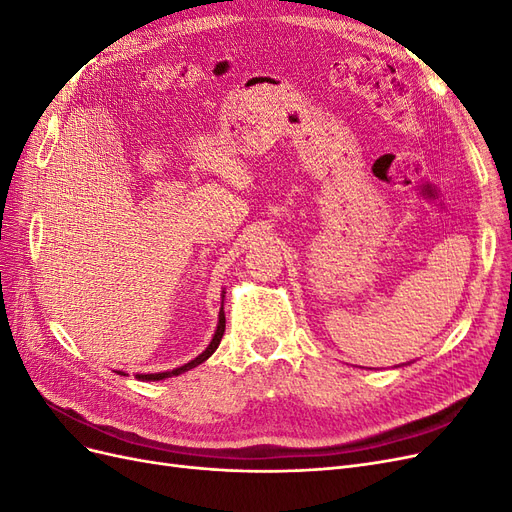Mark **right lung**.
<instances>
[{
    "label": "right lung",
    "instance_id": "1",
    "mask_svg": "<svg viewBox=\"0 0 512 512\" xmlns=\"http://www.w3.org/2000/svg\"><path fill=\"white\" fill-rule=\"evenodd\" d=\"M222 303H224V301H222ZM224 329H226V316H224V305H222L220 318H218V329H215L213 339L209 342V346H207L203 352H200L194 361L185 363V365H181V367H177V369H173V371H160V374H136V378L143 380V382H156V380H164V378H170V376H179V374H183V371H188V369H192V367H196V365H200V363H205V361L209 359V356H211L215 350H218V346H220V342H222ZM117 374L126 376V374H123V371H117Z\"/></svg>",
    "mask_w": 512,
    "mask_h": 512
}]
</instances>
